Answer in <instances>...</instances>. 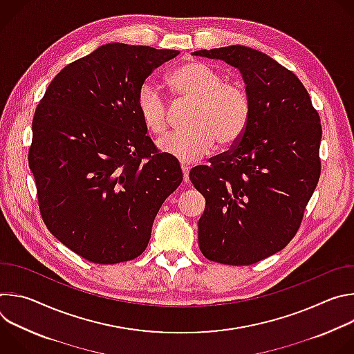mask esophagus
I'll use <instances>...</instances> for the list:
<instances>
[{
	"label": "esophagus",
	"instance_id": "34e87169",
	"mask_svg": "<svg viewBox=\"0 0 354 354\" xmlns=\"http://www.w3.org/2000/svg\"><path fill=\"white\" fill-rule=\"evenodd\" d=\"M180 168H182V174H183V182L187 183V182H189V171H190V167L182 164Z\"/></svg>",
	"mask_w": 354,
	"mask_h": 354
}]
</instances>
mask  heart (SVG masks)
I'll use <instances>...</instances> for the list:
<instances>
[{
	"mask_svg": "<svg viewBox=\"0 0 354 354\" xmlns=\"http://www.w3.org/2000/svg\"><path fill=\"white\" fill-rule=\"evenodd\" d=\"M168 82L179 99L192 102L187 119L190 129L161 138L157 145L164 154L180 162H193L207 156L216 141L228 147L245 133L250 105L245 91L224 82L212 66L190 60L175 68ZM137 112L148 131L162 134L168 129L169 112L161 92L153 82H144L137 92Z\"/></svg>",
	"mask_w": 354,
	"mask_h": 354,
	"instance_id": "b5f03b06",
	"label": "heart"
}]
</instances>
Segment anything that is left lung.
I'll use <instances>...</instances> for the list:
<instances>
[{
    "label": "left lung",
    "mask_w": 354,
    "mask_h": 354,
    "mask_svg": "<svg viewBox=\"0 0 354 354\" xmlns=\"http://www.w3.org/2000/svg\"><path fill=\"white\" fill-rule=\"evenodd\" d=\"M192 55L238 68L250 105L234 148L189 174L206 198L198 248L213 262L257 263L299 228L321 175V119L295 74L259 50L234 44Z\"/></svg>",
    "instance_id": "1"
}]
</instances>
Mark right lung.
I'll return each instance as SVG.
<instances>
[{"label":"right lung","instance_id":"1","mask_svg":"<svg viewBox=\"0 0 354 354\" xmlns=\"http://www.w3.org/2000/svg\"><path fill=\"white\" fill-rule=\"evenodd\" d=\"M178 55L99 46L64 67L36 108L29 168L43 221L89 262L140 257L157 213L183 179L179 162L147 136L136 105L145 78Z\"/></svg>","mask_w":354,"mask_h":354}]
</instances>
